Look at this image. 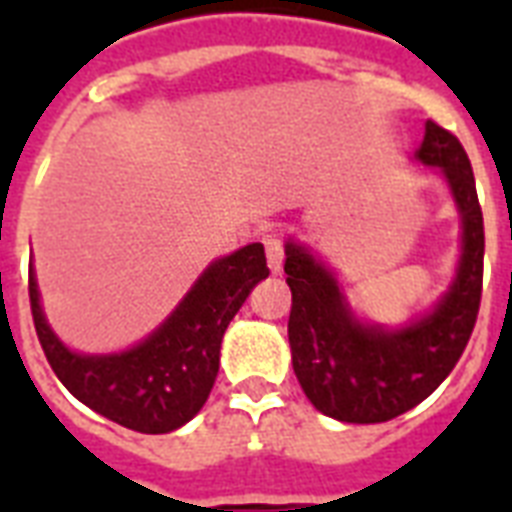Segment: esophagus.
<instances>
[{
  "mask_svg": "<svg viewBox=\"0 0 512 512\" xmlns=\"http://www.w3.org/2000/svg\"><path fill=\"white\" fill-rule=\"evenodd\" d=\"M263 244H265V257H268V268H271L273 273H279L281 265H284V244H281L276 236H268Z\"/></svg>",
  "mask_w": 512,
  "mask_h": 512,
  "instance_id": "obj_1",
  "label": "esophagus"
}]
</instances>
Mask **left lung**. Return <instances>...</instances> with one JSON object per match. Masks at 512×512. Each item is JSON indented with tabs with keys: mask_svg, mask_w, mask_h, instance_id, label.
<instances>
[{
	"mask_svg": "<svg viewBox=\"0 0 512 512\" xmlns=\"http://www.w3.org/2000/svg\"><path fill=\"white\" fill-rule=\"evenodd\" d=\"M417 159L441 167L462 215L460 271L433 313L396 332L358 324L335 276L308 249L287 241L292 366L308 401L340 422H388L414 409L449 377L476 327L484 289V215L473 167L460 140L433 119L425 122Z\"/></svg>",
	"mask_w": 512,
	"mask_h": 512,
	"instance_id": "8db88e82",
	"label": "left lung"
}]
</instances>
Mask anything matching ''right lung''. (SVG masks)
Here are the masks:
<instances>
[{"label":"right lung","instance_id":"obj_1","mask_svg":"<svg viewBox=\"0 0 512 512\" xmlns=\"http://www.w3.org/2000/svg\"><path fill=\"white\" fill-rule=\"evenodd\" d=\"M265 276L263 244H247L217 260L154 335L119 356H79L52 335L34 268H28V300L52 372L82 404L138 433H170L207 404L225 329Z\"/></svg>","mask_w":512,"mask_h":512}]
</instances>
